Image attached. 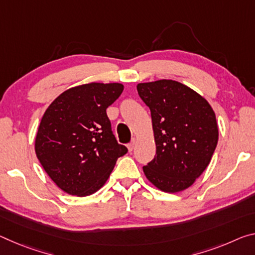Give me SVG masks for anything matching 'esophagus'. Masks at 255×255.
Segmentation results:
<instances>
[{"label":"esophagus","mask_w":255,"mask_h":255,"mask_svg":"<svg viewBox=\"0 0 255 255\" xmlns=\"http://www.w3.org/2000/svg\"><path fill=\"white\" fill-rule=\"evenodd\" d=\"M135 144H136V138H132V139H131V142L127 145V147H128V149H129V152H131L132 149H134V147H135Z\"/></svg>","instance_id":"esophagus-1"}]
</instances>
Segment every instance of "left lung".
I'll list each match as a JSON object with an SVG mask.
<instances>
[{
  "mask_svg": "<svg viewBox=\"0 0 255 255\" xmlns=\"http://www.w3.org/2000/svg\"><path fill=\"white\" fill-rule=\"evenodd\" d=\"M151 110L156 154L143 167L156 188L177 193L188 188L211 161L218 143L215 111L186 85L161 79L137 85Z\"/></svg>",
  "mask_w": 255,
  "mask_h": 255,
  "instance_id": "1",
  "label": "left lung"
}]
</instances>
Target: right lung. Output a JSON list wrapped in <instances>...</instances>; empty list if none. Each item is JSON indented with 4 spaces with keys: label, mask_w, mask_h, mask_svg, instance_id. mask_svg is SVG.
Segmentation results:
<instances>
[{
    "label": "right lung",
    "mask_w": 255,
    "mask_h": 255,
    "mask_svg": "<svg viewBox=\"0 0 255 255\" xmlns=\"http://www.w3.org/2000/svg\"><path fill=\"white\" fill-rule=\"evenodd\" d=\"M124 85L90 83L60 94L46 109L35 152L48 177L70 195L87 196L106 184L118 157L128 152L111 130L107 109Z\"/></svg>",
    "instance_id": "1"
}]
</instances>
